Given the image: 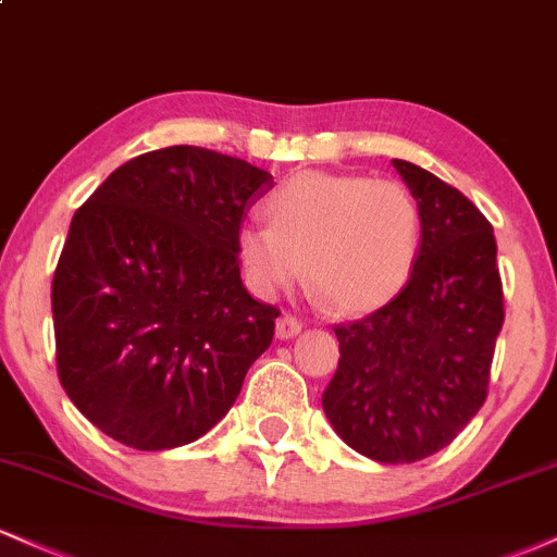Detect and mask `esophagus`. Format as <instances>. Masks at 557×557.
Here are the masks:
<instances>
[{
	"mask_svg": "<svg viewBox=\"0 0 557 557\" xmlns=\"http://www.w3.org/2000/svg\"><path fill=\"white\" fill-rule=\"evenodd\" d=\"M300 330H304V322H300L298 317H290V314L280 317L277 324H274V332H277L280 341H290V337H296Z\"/></svg>",
	"mask_w": 557,
	"mask_h": 557,
	"instance_id": "obj_1",
	"label": "esophagus"
}]
</instances>
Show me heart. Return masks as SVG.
Masks as SVG:
<instances>
[{"instance_id":"obj_1","label":"heart","mask_w":557,"mask_h":557,"mask_svg":"<svg viewBox=\"0 0 557 557\" xmlns=\"http://www.w3.org/2000/svg\"><path fill=\"white\" fill-rule=\"evenodd\" d=\"M270 225L238 230V259L264 296L300 283L335 311L367 314L411 280L421 251V207L403 183L369 175L296 172L267 196Z\"/></svg>"}]
</instances>
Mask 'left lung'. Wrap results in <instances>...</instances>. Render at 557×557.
Wrapping results in <instances>:
<instances>
[{"label":"left lung","mask_w":557,"mask_h":557,"mask_svg":"<svg viewBox=\"0 0 557 557\" xmlns=\"http://www.w3.org/2000/svg\"><path fill=\"white\" fill-rule=\"evenodd\" d=\"M393 164L424 220L417 267L389 304L337 324L341 361L322 406L356 453L413 463L450 445L482 408L505 309L487 216L432 172Z\"/></svg>","instance_id":"left-lung-1"}]
</instances>
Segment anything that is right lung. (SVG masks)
<instances>
[{"mask_svg": "<svg viewBox=\"0 0 557 557\" xmlns=\"http://www.w3.org/2000/svg\"><path fill=\"white\" fill-rule=\"evenodd\" d=\"M270 172L201 146L140 154L75 212L57 261V374L136 450L194 443L230 411L280 309L240 283L238 230Z\"/></svg>", "mask_w": 557, "mask_h": 557, "instance_id": "1", "label": "right lung"}]
</instances>
